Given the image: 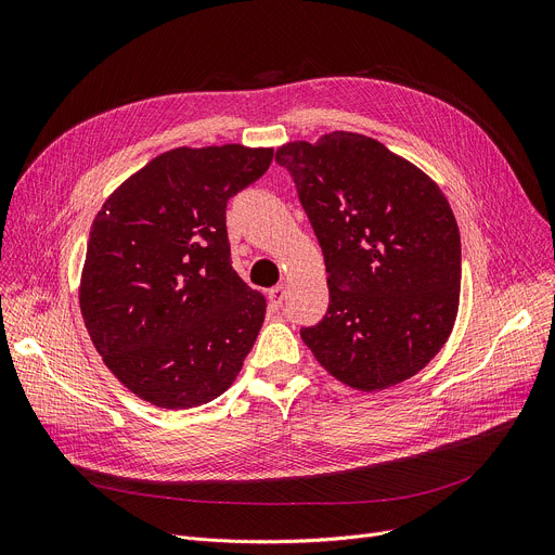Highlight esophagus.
<instances>
[{
	"mask_svg": "<svg viewBox=\"0 0 555 555\" xmlns=\"http://www.w3.org/2000/svg\"><path fill=\"white\" fill-rule=\"evenodd\" d=\"M283 299H285V287L283 285H276V287H272L270 293H268V301H270V310H279L281 308V304H283Z\"/></svg>",
	"mask_w": 555,
	"mask_h": 555,
	"instance_id": "1",
	"label": "esophagus"
}]
</instances>
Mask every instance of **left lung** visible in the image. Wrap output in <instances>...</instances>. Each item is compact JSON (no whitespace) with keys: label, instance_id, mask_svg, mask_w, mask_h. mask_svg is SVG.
<instances>
[{"label":"left lung","instance_id":"left-lung-1","mask_svg":"<svg viewBox=\"0 0 555 555\" xmlns=\"http://www.w3.org/2000/svg\"><path fill=\"white\" fill-rule=\"evenodd\" d=\"M322 245L331 304L301 339L339 383L375 391L416 375L448 341L461 238L434 180L358 132L276 151Z\"/></svg>","mask_w":555,"mask_h":555}]
</instances>
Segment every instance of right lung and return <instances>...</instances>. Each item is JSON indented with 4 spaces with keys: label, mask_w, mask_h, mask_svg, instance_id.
Masks as SVG:
<instances>
[{
    "label": "right lung",
    "mask_w": 555,
    "mask_h": 555,
    "mask_svg": "<svg viewBox=\"0 0 555 555\" xmlns=\"http://www.w3.org/2000/svg\"><path fill=\"white\" fill-rule=\"evenodd\" d=\"M272 149H175L116 189L96 214L80 312L105 366L141 400L191 410L224 393L266 319V297L231 268L229 197Z\"/></svg>",
    "instance_id": "1"
}]
</instances>
